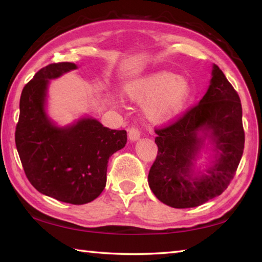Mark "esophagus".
Returning <instances> with one entry per match:
<instances>
[{"instance_id":"esophagus-1","label":"esophagus","mask_w":262,"mask_h":262,"mask_svg":"<svg viewBox=\"0 0 262 262\" xmlns=\"http://www.w3.org/2000/svg\"><path fill=\"white\" fill-rule=\"evenodd\" d=\"M128 137H129L130 141H136L140 139V130L139 128L135 126H132L128 128Z\"/></svg>"}]
</instances>
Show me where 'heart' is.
I'll return each mask as SVG.
<instances>
[{
	"instance_id": "heart-1",
	"label": "heart",
	"mask_w": 262,
	"mask_h": 262,
	"mask_svg": "<svg viewBox=\"0 0 262 262\" xmlns=\"http://www.w3.org/2000/svg\"><path fill=\"white\" fill-rule=\"evenodd\" d=\"M189 95L188 82L167 70H159L140 79L129 89V96L136 101H149L144 112L149 120L165 122L183 107Z\"/></svg>"
}]
</instances>
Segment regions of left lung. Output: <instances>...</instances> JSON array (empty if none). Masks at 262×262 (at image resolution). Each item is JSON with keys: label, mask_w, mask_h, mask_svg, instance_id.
Listing matches in <instances>:
<instances>
[{"label": "left lung", "mask_w": 262, "mask_h": 262, "mask_svg": "<svg viewBox=\"0 0 262 262\" xmlns=\"http://www.w3.org/2000/svg\"><path fill=\"white\" fill-rule=\"evenodd\" d=\"M211 75L200 103L155 129L158 151L149 171V187L159 201L179 209L201 206L223 193L243 156L241 98L216 64ZM200 131L210 133L219 156L207 175L195 179L192 164L202 145Z\"/></svg>", "instance_id": "1"}]
</instances>
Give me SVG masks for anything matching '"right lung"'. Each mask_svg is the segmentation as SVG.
Listing matches in <instances>:
<instances>
[{"instance_id":"add662e5","label":"right lung","mask_w":262,"mask_h":262,"mask_svg":"<svg viewBox=\"0 0 262 262\" xmlns=\"http://www.w3.org/2000/svg\"><path fill=\"white\" fill-rule=\"evenodd\" d=\"M76 69L70 62L41 68L25 84L19 100L15 142L26 178L42 194L84 205L106 185L110 157L127 143V132L104 127L95 119L59 128L48 120L45 99L48 79Z\"/></svg>"}]
</instances>
